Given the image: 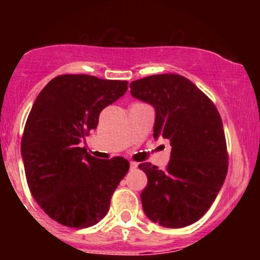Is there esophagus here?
<instances>
[{"label":"esophagus","mask_w":260,"mask_h":260,"mask_svg":"<svg viewBox=\"0 0 260 260\" xmlns=\"http://www.w3.org/2000/svg\"><path fill=\"white\" fill-rule=\"evenodd\" d=\"M129 168H131V170H136L137 168H138V164L134 162V161H131V162H129Z\"/></svg>","instance_id":"obj_1"}]
</instances>
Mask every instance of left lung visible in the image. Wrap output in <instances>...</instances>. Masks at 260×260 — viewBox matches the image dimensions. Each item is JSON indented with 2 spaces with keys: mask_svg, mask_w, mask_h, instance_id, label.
<instances>
[{
  "mask_svg": "<svg viewBox=\"0 0 260 260\" xmlns=\"http://www.w3.org/2000/svg\"><path fill=\"white\" fill-rule=\"evenodd\" d=\"M131 95L155 110L154 138L170 140L168 169L143 162L148 177L143 210L164 228L198 221L211 207L228 174L222 121L215 105L189 79L156 74L134 80Z\"/></svg>",
  "mask_w": 260,
  "mask_h": 260,
  "instance_id": "left-lung-1",
  "label": "left lung"
}]
</instances>
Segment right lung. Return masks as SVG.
I'll use <instances>...</instances> for the list:
<instances>
[{
    "label": "right lung",
    "mask_w": 260,
    "mask_h": 260,
    "mask_svg": "<svg viewBox=\"0 0 260 260\" xmlns=\"http://www.w3.org/2000/svg\"><path fill=\"white\" fill-rule=\"evenodd\" d=\"M126 80L64 74L34 101L22 138V159L32 197L51 219L89 228L106 215L116 187L129 170L117 156L100 160L80 148L101 110L123 96Z\"/></svg>",
    "instance_id": "obj_1"
}]
</instances>
